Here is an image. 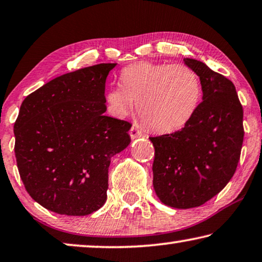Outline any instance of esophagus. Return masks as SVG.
Wrapping results in <instances>:
<instances>
[{
    "label": "esophagus",
    "instance_id": "34e87169",
    "mask_svg": "<svg viewBox=\"0 0 262 262\" xmlns=\"http://www.w3.org/2000/svg\"><path fill=\"white\" fill-rule=\"evenodd\" d=\"M129 135H130L132 140H134V139H138V138H141V136H143V133L139 130L138 128L132 127L130 130H129Z\"/></svg>",
    "mask_w": 262,
    "mask_h": 262
}]
</instances>
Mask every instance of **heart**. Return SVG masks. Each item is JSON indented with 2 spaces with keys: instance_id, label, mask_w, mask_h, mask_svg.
I'll return each instance as SVG.
<instances>
[{
  "instance_id": "1",
  "label": "heart",
  "mask_w": 262,
  "mask_h": 262,
  "mask_svg": "<svg viewBox=\"0 0 262 262\" xmlns=\"http://www.w3.org/2000/svg\"><path fill=\"white\" fill-rule=\"evenodd\" d=\"M121 85L106 91L110 113L124 118L134 110L152 130L172 133L189 123L202 100L198 74L183 64L138 61L124 68Z\"/></svg>"
}]
</instances>
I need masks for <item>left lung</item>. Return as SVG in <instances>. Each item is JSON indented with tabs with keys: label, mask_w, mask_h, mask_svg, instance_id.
I'll list each match as a JSON object with an SVG mask.
<instances>
[{
	"label": "left lung",
	"mask_w": 262,
	"mask_h": 262,
	"mask_svg": "<svg viewBox=\"0 0 262 262\" xmlns=\"http://www.w3.org/2000/svg\"><path fill=\"white\" fill-rule=\"evenodd\" d=\"M198 74L203 101L189 123L172 134L149 138L155 148L154 189L175 209L201 206L233 177L243 141V106L233 82L201 60L185 58Z\"/></svg>",
	"instance_id": "1"
}]
</instances>
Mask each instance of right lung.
Masks as SVG:
<instances>
[{
	"label": "right lung",
	"mask_w": 262,
	"mask_h": 262,
	"mask_svg": "<svg viewBox=\"0 0 262 262\" xmlns=\"http://www.w3.org/2000/svg\"><path fill=\"white\" fill-rule=\"evenodd\" d=\"M115 65L57 77L20 105L14 126L20 180L52 212L86 215L105 204L111 159L130 143L132 124L103 115L106 78Z\"/></svg>",
	"instance_id": "1"
}]
</instances>
